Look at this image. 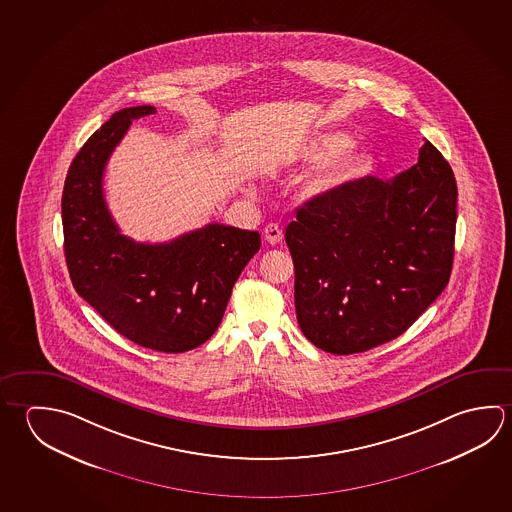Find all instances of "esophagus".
I'll return each instance as SVG.
<instances>
[{
    "instance_id": "34e87169",
    "label": "esophagus",
    "mask_w": 512,
    "mask_h": 512,
    "mask_svg": "<svg viewBox=\"0 0 512 512\" xmlns=\"http://www.w3.org/2000/svg\"><path fill=\"white\" fill-rule=\"evenodd\" d=\"M282 237H284V232H282V228H280L277 223H269V225L264 228V239H266L269 244L280 243Z\"/></svg>"
}]
</instances>
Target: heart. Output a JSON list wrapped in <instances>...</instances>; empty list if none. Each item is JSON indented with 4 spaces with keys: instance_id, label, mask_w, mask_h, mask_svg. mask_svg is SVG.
Here are the masks:
<instances>
[{
    "instance_id": "1",
    "label": "heart",
    "mask_w": 512,
    "mask_h": 512,
    "mask_svg": "<svg viewBox=\"0 0 512 512\" xmlns=\"http://www.w3.org/2000/svg\"><path fill=\"white\" fill-rule=\"evenodd\" d=\"M350 144L352 140L345 133H323L314 138L309 154L320 160H332L311 181L313 192L340 187L343 183L358 178L359 174L367 169L370 163L367 151L359 147H350L347 150L346 147Z\"/></svg>"
}]
</instances>
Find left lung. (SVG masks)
I'll return each instance as SVG.
<instances>
[{
  "instance_id": "8db88e82",
  "label": "left lung",
  "mask_w": 512,
  "mask_h": 512,
  "mask_svg": "<svg viewBox=\"0 0 512 512\" xmlns=\"http://www.w3.org/2000/svg\"><path fill=\"white\" fill-rule=\"evenodd\" d=\"M457 181L435 145L392 180L347 181L296 210L286 228L296 320L331 354L401 336L448 286Z\"/></svg>"
}]
</instances>
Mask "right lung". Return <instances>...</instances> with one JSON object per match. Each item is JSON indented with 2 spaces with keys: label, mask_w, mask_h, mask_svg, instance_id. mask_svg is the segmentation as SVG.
<instances>
[{
  "label": "right lung",
  "mask_w": 512,
  "mask_h": 512,
  "mask_svg": "<svg viewBox=\"0 0 512 512\" xmlns=\"http://www.w3.org/2000/svg\"><path fill=\"white\" fill-rule=\"evenodd\" d=\"M154 113L153 106L120 109L73 158L63 190L64 255L75 291L115 331L178 354L216 332L260 235L219 223L163 244L120 234L104 199V169L131 122Z\"/></svg>",
  "instance_id": "obj_1"
}]
</instances>
